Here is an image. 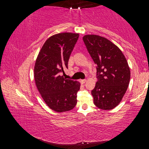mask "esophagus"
Returning a JSON list of instances; mask_svg holds the SVG:
<instances>
[{"label": "esophagus", "mask_w": 149, "mask_h": 149, "mask_svg": "<svg viewBox=\"0 0 149 149\" xmlns=\"http://www.w3.org/2000/svg\"><path fill=\"white\" fill-rule=\"evenodd\" d=\"M86 81H87V79H81L80 80V82L82 84H84Z\"/></svg>", "instance_id": "34e87169"}]
</instances>
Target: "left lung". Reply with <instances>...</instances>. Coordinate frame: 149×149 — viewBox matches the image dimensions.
<instances>
[{
  "label": "left lung",
  "mask_w": 149,
  "mask_h": 149,
  "mask_svg": "<svg viewBox=\"0 0 149 149\" xmlns=\"http://www.w3.org/2000/svg\"><path fill=\"white\" fill-rule=\"evenodd\" d=\"M88 52L97 65L95 87L91 94L96 107L109 110L120 104L130 80V70L121 50L109 40L96 35L83 37Z\"/></svg>",
  "instance_id": "8db88e82"
}]
</instances>
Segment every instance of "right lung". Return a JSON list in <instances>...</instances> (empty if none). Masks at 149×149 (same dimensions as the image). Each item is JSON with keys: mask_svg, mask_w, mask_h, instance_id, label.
I'll use <instances>...</instances> for the list:
<instances>
[{"mask_svg": "<svg viewBox=\"0 0 149 149\" xmlns=\"http://www.w3.org/2000/svg\"><path fill=\"white\" fill-rule=\"evenodd\" d=\"M79 33H61L52 35L42 45L34 67L35 84L42 99L50 109L57 112L72 110L77 104L80 84L65 79L60 72L68 68Z\"/></svg>", "mask_w": 149, "mask_h": 149, "instance_id": "1", "label": "right lung"}]
</instances>
